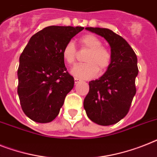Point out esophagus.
<instances>
[{
	"label": "esophagus",
	"mask_w": 157,
	"mask_h": 157,
	"mask_svg": "<svg viewBox=\"0 0 157 157\" xmlns=\"http://www.w3.org/2000/svg\"><path fill=\"white\" fill-rule=\"evenodd\" d=\"M74 81H75V84H78L79 82H81V80L78 78H74Z\"/></svg>",
	"instance_id": "34e87169"
}]
</instances>
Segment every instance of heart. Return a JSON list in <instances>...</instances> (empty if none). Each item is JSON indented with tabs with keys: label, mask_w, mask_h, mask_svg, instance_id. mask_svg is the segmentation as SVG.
Instances as JSON below:
<instances>
[{
	"label": "heart",
	"mask_w": 157,
	"mask_h": 157,
	"mask_svg": "<svg viewBox=\"0 0 157 157\" xmlns=\"http://www.w3.org/2000/svg\"><path fill=\"white\" fill-rule=\"evenodd\" d=\"M82 47L89 50L84 61L85 63L75 66L71 72L73 76L81 79H90L96 76L98 72L103 73L111 63V54L106 48L101 47L102 43L94 34H85L81 39ZM62 56L66 63L72 65L76 58V50L74 43L67 42L63 50Z\"/></svg>",
	"instance_id": "b5f03b06"
}]
</instances>
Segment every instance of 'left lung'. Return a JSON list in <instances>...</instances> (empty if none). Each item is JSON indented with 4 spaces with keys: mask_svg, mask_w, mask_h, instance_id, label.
<instances>
[{
    "mask_svg": "<svg viewBox=\"0 0 157 157\" xmlns=\"http://www.w3.org/2000/svg\"><path fill=\"white\" fill-rule=\"evenodd\" d=\"M85 30L107 41L111 63L100 78L90 81L84 108L92 122L101 126L115 124L127 115L136 95L137 56L128 43L111 30L99 27Z\"/></svg>",
    "mask_w": 157,
    "mask_h": 157,
    "instance_id": "obj_1",
    "label": "left lung"
}]
</instances>
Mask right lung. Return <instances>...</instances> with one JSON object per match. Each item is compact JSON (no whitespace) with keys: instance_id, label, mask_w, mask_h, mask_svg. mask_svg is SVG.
<instances>
[{"instance_id":"obj_1","label":"right lung","mask_w":157,"mask_h":157,"mask_svg":"<svg viewBox=\"0 0 157 157\" xmlns=\"http://www.w3.org/2000/svg\"><path fill=\"white\" fill-rule=\"evenodd\" d=\"M82 30L81 26H48L34 34L24 48L19 58L17 94L21 109L31 120L50 123L59 113L74 86L62 50Z\"/></svg>"}]
</instances>
